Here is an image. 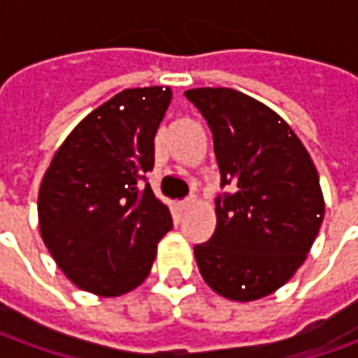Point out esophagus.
<instances>
[{"mask_svg":"<svg viewBox=\"0 0 358 358\" xmlns=\"http://www.w3.org/2000/svg\"><path fill=\"white\" fill-rule=\"evenodd\" d=\"M195 203H197V197H195V195H189L187 199H184V201L180 203V207H182L184 210H187V209H192Z\"/></svg>","mask_w":358,"mask_h":358,"instance_id":"34e87169","label":"esophagus"}]
</instances>
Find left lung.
<instances>
[{
    "label": "left lung",
    "mask_w": 358,
    "mask_h": 358,
    "mask_svg": "<svg viewBox=\"0 0 358 358\" xmlns=\"http://www.w3.org/2000/svg\"><path fill=\"white\" fill-rule=\"evenodd\" d=\"M215 141L220 186L217 228L195 245L213 292L230 301L263 299L292 280L324 218L318 172L305 145L278 113L232 88L184 92Z\"/></svg>",
    "instance_id": "1"
}]
</instances>
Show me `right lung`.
Instances as JSON below:
<instances>
[{"instance_id":"right-lung-1","label":"right lung","mask_w":358,"mask_h":358,"mask_svg":"<svg viewBox=\"0 0 358 358\" xmlns=\"http://www.w3.org/2000/svg\"><path fill=\"white\" fill-rule=\"evenodd\" d=\"M169 86L122 90L66 136L38 194L45 248L71 282L99 297L132 292L149 276L157 243L172 228L145 172L169 109Z\"/></svg>"}]
</instances>
